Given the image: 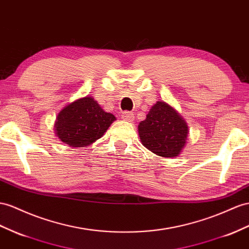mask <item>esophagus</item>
<instances>
[{
    "mask_svg": "<svg viewBox=\"0 0 249 249\" xmlns=\"http://www.w3.org/2000/svg\"><path fill=\"white\" fill-rule=\"evenodd\" d=\"M122 119L124 121H126V122H132L133 119H135V116H133L132 112H129V111H124L122 113Z\"/></svg>",
    "mask_w": 249,
    "mask_h": 249,
    "instance_id": "esophagus-1",
    "label": "esophagus"
}]
</instances>
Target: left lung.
Instances as JSON below:
<instances>
[{"instance_id": "obj_1", "label": "left lung", "mask_w": 249, "mask_h": 249, "mask_svg": "<svg viewBox=\"0 0 249 249\" xmlns=\"http://www.w3.org/2000/svg\"><path fill=\"white\" fill-rule=\"evenodd\" d=\"M144 147L163 158H175L185 147L188 126L173 106L158 101L138 126Z\"/></svg>"}]
</instances>
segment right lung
<instances>
[{"instance_id": "right-lung-1", "label": "right lung", "mask_w": 249, "mask_h": 249, "mask_svg": "<svg viewBox=\"0 0 249 249\" xmlns=\"http://www.w3.org/2000/svg\"><path fill=\"white\" fill-rule=\"evenodd\" d=\"M116 117L106 112L90 95L67 104L59 112L54 133L69 147L91 145L104 135Z\"/></svg>"}]
</instances>
